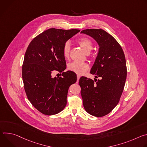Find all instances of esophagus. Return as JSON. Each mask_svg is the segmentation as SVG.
Returning a JSON list of instances; mask_svg holds the SVG:
<instances>
[{
  "mask_svg": "<svg viewBox=\"0 0 147 147\" xmlns=\"http://www.w3.org/2000/svg\"><path fill=\"white\" fill-rule=\"evenodd\" d=\"M80 78V76L79 75H77V81H78L79 80Z\"/></svg>",
  "mask_w": 147,
  "mask_h": 147,
  "instance_id": "esophagus-1",
  "label": "esophagus"
}]
</instances>
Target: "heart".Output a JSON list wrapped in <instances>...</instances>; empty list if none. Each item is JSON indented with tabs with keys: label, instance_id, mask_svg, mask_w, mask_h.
Segmentation results:
<instances>
[{
	"label": "heart",
	"instance_id": "obj_1",
	"mask_svg": "<svg viewBox=\"0 0 147 147\" xmlns=\"http://www.w3.org/2000/svg\"><path fill=\"white\" fill-rule=\"evenodd\" d=\"M77 42L86 54H89L93 48V42L90 39L87 37L80 38L77 41ZM70 50V43L69 42H66L63 44L62 48V53L64 58L68 59L69 58ZM89 65L86 62H78L74 61L68 65V69L69 71L75 72L78 75L84 74L89 69Z\"/></svg>",
	"mask_w": 147,
	"mask_h": 147
}]
</instances>
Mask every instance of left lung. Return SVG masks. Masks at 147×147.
Listing matches in <instances>:
<instances>
[{
    "instance_id": "obj_1",
    "label": "left lung",
    "mask_w": 147,
    "mask_h": 147,
    "mask_svg": "<svg viewBox=\"0 0 147 147\" xmlns=\"http://www.w3.org/2000/svg\"><path fill=\"white\" fill-rule=\"evenodd\" d=\"M81 33L92 37L99 45L90 74L100 78L94 81L85 76L80 78L84 107L90 115L103 117L117 105L124 90L127 78L124 53L116 40L102 29H86Z\"/></svg>"
}]
</instances>
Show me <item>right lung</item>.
Here are the masks:
<instances>
[{"instance_id": "1", "label": "right lung", "mask_w": 147, "mask_h": 147, "mask_svg": "<svg viewBox=\"0 0 147 147\" xmlns=\"http://www.w3.org/2000/svg\"><path fill=\"white\" fill-rule=\"evenodd\" d=\"M79 31L50 28L32 39L27 48L22 65L24 90L32 105L44 115H56L66 106L68 90L76 75L69 71L62 72L63 77L52 75L66 68L62 47Z\"/></svg>"}]
</instances>
